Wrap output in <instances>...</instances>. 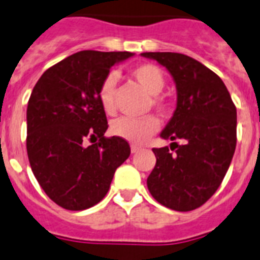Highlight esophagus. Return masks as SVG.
Returning a JSON list of instances; mask_svg holds the SVG:
<instances>
[{
	"label": "esophagus",
	"instance_id": "esophagus-1",
	"mask_svg": "<svg viewBox=\"0 0 260 260\" xmlns=\"http://www.w3.org/2000/svg\"><path fill=\"white\" fill-rule=\"evenodd\" d=\"M139 151H140V147L139 146H135V144L131 146V152H132V154H136V152H139Z\"/></svg>",
	"mask_w": 260,
	"mask_h": 260
}]
</instances>
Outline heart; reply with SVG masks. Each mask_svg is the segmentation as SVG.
Segmentation results:
<instances>
[{"mask_svg":"<svg viewBox=\"0 0 260 260\" xmlns=\"http://www.w3.org/2000/svg\"><path fill=\"white\" fill-rule=\"evenodd\" d=\"M131 75L135 81L146 90L147 93L154 95L152 105L159 110H166V104L158 95L163 91L166 79L163 71L155 64H139L132 69ZM116 75L109 74L101 83L98 90V100L105 113L112 114L114 112V86H116ZM160 126V122L155 116H146L142 118L120 117L112 124V134L114 136L124 139L134 144H143L154 134H156Z\"/></svg>","mask_w":260,"mask_h":260,"instance_id":"heart-1","label":"heart"}]
</instances>
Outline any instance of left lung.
<instances>
[{
	"label": "left lung",
	"mask_w": 260,
	"mask_h": 260,
	"mask_svg": "<svg viewBox=\"0 0 260 260\" xmlns=\"http://www.w3.org/2000/svg\"><path fill=\"white\" fill-rule=\"evenodd\" d=\"M166 67L177 87V108L154 148L156 165L147 178L151 196L166 208L189 212L221 185L236 148V106L217 74L177 52H143ZM181 140L182 145L176 142Z\"/></svg>",
	"instance_id": "obj_1"
}]
</instances>
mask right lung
I'll return each mask as SVG.
<instances>
[{"instance_id":"right-lung-1","label":"right lung","mask_w":260,"mask_h":260,"mask_svg":"<svg viewBox=\"0 0 260 260\" xmlns=\"http://www.w3.org/2000/svg\"><path fill=\"white\" fill-rule=\"evenodd\" d=\"M134 55L81 51L50 67L32 90L26 108L30 169L47 196L64 209L98 204L129 156L126 140L104 136L108 121L98 90L114 64ZM86 140L93 144L87 146Z\"/></svg>"}]
</instances>
